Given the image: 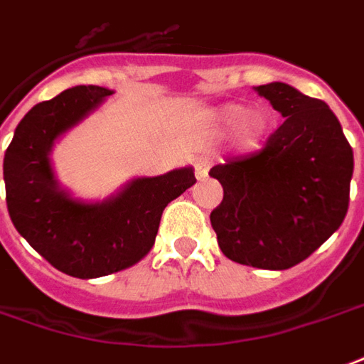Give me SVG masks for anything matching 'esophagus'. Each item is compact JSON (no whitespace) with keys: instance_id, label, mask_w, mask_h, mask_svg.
<instances>
[{"instance_id":"obj_1","label":"esophagus","mask_w":364,"mask_h":364,"mask_svg":"<svg viewBox=\"0 0 364 364\" xmlns=\"http://www.w3.org/2000/svg\"><path fill=\"white\" fill-rule=\"evenodd\" d=\"M209 166H211V161L205 159V156H196V159H193V168H196V176H198V180H203L208 176Z\"/></svg>"}]
</instances>
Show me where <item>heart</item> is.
I'll list each match as a JSON object with an SVG mask.
<instances>
[{
	"label": "heart",
	"mask_w": 364,
	"mask_h": 364,
	"mask_svg": "<svg viewBox=\"0 0 364 364\" xmlns=\"http://www.w3.org/2000/svg\"><path fill=\"white\" fill-rule=\"evenodd\" d=\"M217 122L223 127L238 126L237 143L240 149H259L267 137L273 132L272 114L266 110H254L248 112V108L242 105H229L217 112Z\"/></svg>",
	"instance_id": "heart-1"
}]
</instances>
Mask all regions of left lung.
<instances>
[{
    "mask_svg": "<svg viewBox=\"0 0 364 364\" xmlns=\"http://www.w3.org/2000/svg\"><path fill=\"white\" fill-rule=\"evenodd\" d=\"M254 89L285 122L259 151L209 171L223 186V201L209 219L229 259L289 269L316 252L346 219L353 149L323 100L279 81Z\"/></svg>",
    "mask_w": 364,
    "mask_h": 364,
    "instance_id": "obj_1",
    "label": "left lung"
}]
</instances>
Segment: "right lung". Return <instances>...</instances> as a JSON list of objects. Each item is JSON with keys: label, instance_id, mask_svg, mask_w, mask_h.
Listing matches in <instances>:
<instances>
[{"label": "right lung", "instance_id": "1", "mask_svg": "<svg viewBox=\"0 0 364 364\" xmlns=\"http://www.w3.org/2000/svg\"><path fill=\"white\" fill-rule=\"evenodd\" d=\"M112 91L79 85L41 102L18 122L5 151V200L15 229L55 269L79 279L122 272L155 244L164 208L196 184L192 166L134 178L98 203L60 188L50 153L55 139L100 106Z\"/></svg>", "mask_w": 364, "mask_h": 364}]
</instances>
